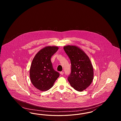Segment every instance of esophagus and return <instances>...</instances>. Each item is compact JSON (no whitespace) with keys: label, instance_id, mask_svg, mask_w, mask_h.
<instances>
[{"label":"esophagus","instance_id":"34e87169","mask_svg":"<svg viewBox=\"0 0 121 121\" xmlns=\"http://www.w3.org/2000/svg\"><path fill=\"white\" fill-rule=\"evenodd\" d=\"M60 73L61 75H63V73H64V72H61Z\"/></svg>","mask_w":121,"mask_h":121}]
</instances>
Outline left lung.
<instances>
[{
	"instance_id": "1",
	"label": "left lung",
	"mask_w": 121,
	"mask_h": 121,
	"mask_svg": "<svg viewBox=\"0 0 121 121\" xmlns=\"http://www.w3.org/2000/svg\"><path fill=\"white\" fill-rule=\"evenodd\" d=\"M63 48L71 63V73L68 80L75 90L82 92L90 85L93 79L91 61L86 53L77 46L67 45Z\"/></svg>"
}]
</instances>
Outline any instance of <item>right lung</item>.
<instances>
[{"label":"right lung","mask_w":121,"mask_h":121,"mask_svg":"<svg viewBox=\"0 0 121 121\" xmlns=\"http://www.w3.org/2000/svg\"><path fill=\"white\" fill-rule=\"evenodd\" d=\"M57 46H46L35 55L30 69V78L34 86L41 91L53 86L59 73L52 67L51 58L58 51Z\"/></svg>","instance_id":"add662e5"}]
</instances>
